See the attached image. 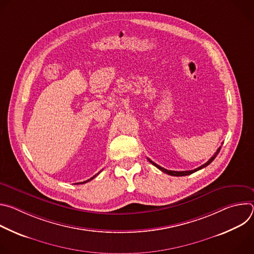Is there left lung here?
<instances>
[{
  "instance_id": "obj_1",
  "label": "left lung",
  "mask_w": 254,
  "mask_h": 254,
  "mask_svg": "<svg viewBox=\"0 0 254 254\" xmlns=\"http://www.w3.org/2000/svg\"><path fill=\"white\" fill-rule=\"evenodd\" d=\"M220 149H221V147H219V148H218V150H217V152L213 155V157H211V159H210L207 163H205L204 165L200 166L199 168H197V169H195V170H191V171H170V170H166V169L162 168L161 166L157 165L156 163H154L153 161H151L149 158H148V160H149V162H151L154 166H156L158 169H160L162 172H164V173H166V174H168V175H171V176H178V177H180V176H187V175H191V174H193V173H195V172H197V171H199V170H201V169H203V168L207 167L209 164H211V163L213 162V160L216 158V156L219 154Z\"/></svg>"
}]
</instances>
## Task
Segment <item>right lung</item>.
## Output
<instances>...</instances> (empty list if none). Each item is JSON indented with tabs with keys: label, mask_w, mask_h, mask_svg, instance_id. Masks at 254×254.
Masks as SVG:
<instances>
[{
	"label": "right lung",
	"mask_w": 254,
	"mask_h": 254,
	"mask_svg": "<svg viewBox=\"0 0 254 254\" xmlns=\"http://www.w3.org/2000/svg\"><path fill=\"white\" fill-rule=\"evenodd\" d=\"M98 174H99V173H98ZM98 174H97V175H98ZM95 176H96V175H95ZM95 176H93V177H92V178H90V179H89V180H87V181H85V182H80V183H76V184H84V183H86V182H89V181H91V180H92V179H93V178H94V177H95Z\"/></svg>",
	"instance_id": "obj_1"
}]
</instances>
